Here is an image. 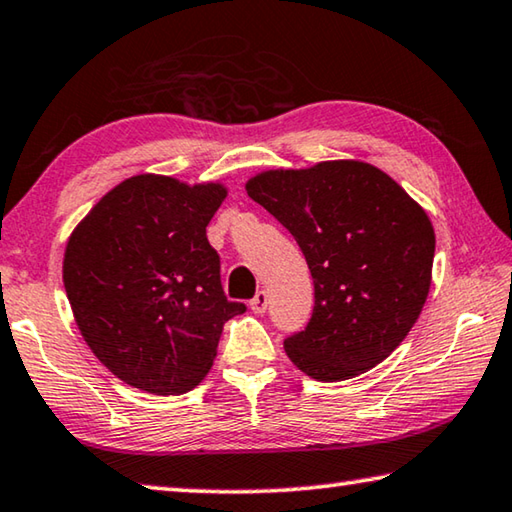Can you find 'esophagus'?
<instances>
[{
	"mask_svg": "<svg viewBox=\"0 0 512 512\" xmlns=\"http://www.w3.org/2000/svg\"><path fill=\"white\" fill-rule=\"evenodd\" d=\"M267 304H270V299H267V292L265 290H258L256 297L249 301V308L254 313H265L267 311Z\"/></svg>",
	"mask_w": 512,
	"mask_h": 512,
	"instance_id": "obj_1",
	"label": "esophagus"
}]
</instances>
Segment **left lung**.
Listing matches in <instances>:
<instances>
[{
    "label": "left lung",
    "instance_id": "obj_1",
    "mask_svg": "<svg viewBox=\"0 0 512 512\" xmlns=\"http://www.w3.org/2000/svg\"><path fill=\"white\" fill-rule=\"evenodd\" d=\"M245 188L295 236L313 274V317L283 342L288 358L324 383L383 363L429 297L435 233L424 208L379 167L351 158L265 170Z\"/></svg>",
    "mask_w": 512,
    "mask_h": 512
}]
</instances>
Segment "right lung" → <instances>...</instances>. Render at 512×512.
<instances>
[{"mask_svg": "<svg viewBox=\"0 0 512 512\" xmlns=\"http://www.w3.org/2000/svg\"><path fill=\"white\" fill-rule=\"evenodd\" d=\"M226 192L220 181L136 174L67 238L74 322L106 370L133 388L163 397L195 388L213 367L224 322L245 313L226 299L206 238Z\"/></svg>", "mask_w": 512, "mask_h": 512, "instance_id": "1", "label": "right lung"}]
</instances>
